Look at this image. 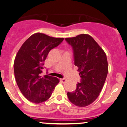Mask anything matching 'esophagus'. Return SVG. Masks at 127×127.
<instances>
[{
	"mask_svg": "<svg viewBox=\"0 0 127 127\" xmlns=\"http://www.w3.org/2000/svg\"><path fill=\"white\" fill-rule=\"evenodd\" d=\"M60 81H61L62 82L65 83V82H66V81H67V79H66V78H60Z\"/></svg>",
	"mask_w": 127,
	"mask_h": 127,
	"instance_id": "esophagus-1",
	"label": "esophagus"
}]
</instances>
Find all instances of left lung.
I'll return each mask as SVG.
<instances>
[{
  "mask_svg": "<svg viewBox=\"0 0 127 127\" xmlns=\"http://www.w3.org/2000/svg\"><path fill=\"white\" fill-rule=\"evenodd\" d=\"M73 53L75 65L81 77L72 92L67 93L69 100L80 107L94 102L103 88L108 73L107 56L95 40L87 34L66 38Z\"/></svg>",
  "mask_w": 127,
  "mask_h": 127,
  "instance_id": "1",
  "label": "left lung"
}]
</instances>
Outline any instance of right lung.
Instances as JSON below:
<instances>
[{
  "label": "right lung",
  "mask_w": 127,
  "mask_h": 127,
  "mask_svg": "<svg viewBox=\"0 0 127 127\" xmlns=\"http://www.w3.org/2000/svg\"><path fill=\"white\" fill-rule=\"evenodd\" d=\"M64 38H54L42 33L31 35L22 44L14 64L17 84L28 100L40 103L50 97L59 78L41 75L43 62L49 52L62 42Z\"/></svg>",
  "instance_id": "right-lung-1"
}]
</instances>
